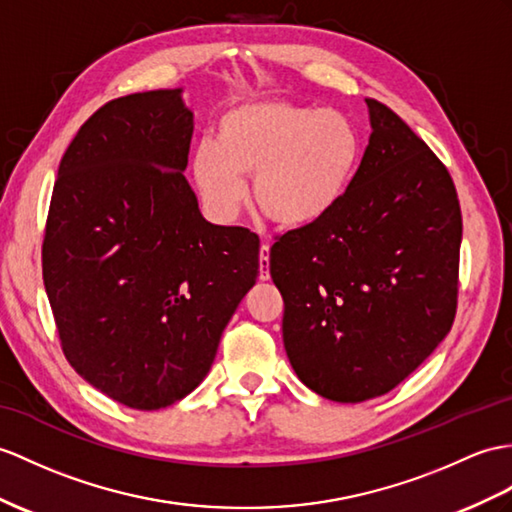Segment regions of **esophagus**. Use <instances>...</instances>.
<instances>
[{
	"mask_svg": "<svg viewBox=\"0 0 512 512\" xmlns=\"http://www.w3.org/2000/svg\"><path fill=\"white\" fill-rule=\"evenodd\" d=\"M269 243L260 245V256H258V263H260V280H269Z\"/></svg>",
	"mask_w": 512,
	"mask_h": 512,
	"instance_id": "34e87169",
	"label": "esophagus"
}]
</instances>
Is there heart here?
<instances>
[{
	"instance_id": "obj_1",
	"label": "heart",
	"mask_w": 512,
	"mask_h": 512,
	"mask_svg": "<svg viewBox=\"0 0 512 512\" xmlns=\"http://www.w3.org/2000/svg\"><path fill=\"white\" fill-rule=\"evenodd\" d=\"M363 134L339 110L263 97L221 112L215 141L193 154V180L208 213L232 219L254 176L260 213L284 228H306L343 202L363 162Z\"/></svg>"
}]
</instances>
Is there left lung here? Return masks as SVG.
<instances>
[{
	"mask_svg": "<svg viewBox=\"0 0 512 512\" xmlns=\"http://www.w3.org/2000/svg\"><path fill=\"white\" fill-rule=\"evenodd\" d=\"M365 102L373 132L343 202L269 252L286 356L308 389L345 404L389 393L445 339L463 239L450 171L391 108Z\"/></svg>",
	"mask_w": 512,
	"mask_h": 512,
	"instance_id": "1",
	"label": "left lung"
}]
</instances>
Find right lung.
Wrapping results in <instances>:
<instances>
[{
    "label": "right lung",
    "instance_id": "right-lung-1",
    "mask_svg": "<svg viewBox=\"0 0 512 512\" xmlns=\"http://www.w3.org/2000/svg\"><path fill=\"white\" fill-rule=\"evenodd\" d=\"M180 89L134 93L84 121L60 160L43 282L62 354L110 400L176 404L206 378L258 276V234L213 226L182 176Z\"/></svg>",
    "mask_w": 512,
    "mask_h": 512
}]
</instances>
